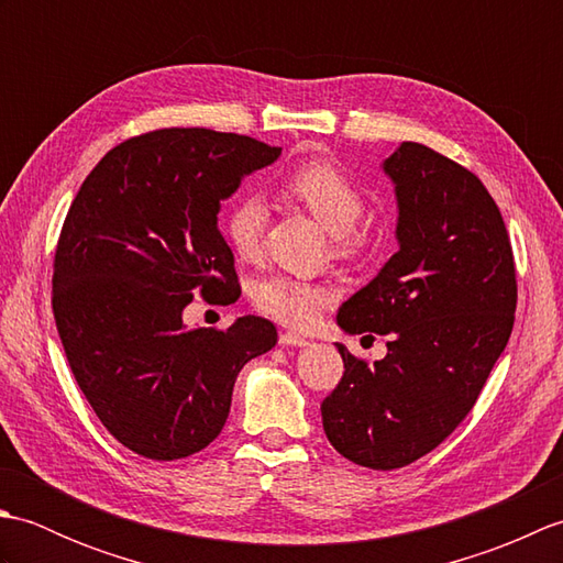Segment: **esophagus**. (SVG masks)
Segmentation results:
<instances>
[{
  "label": "esophagus",
  "mask_w": 563,
  "mask_h": 563,
  "mask_svg": "<svg viewBox=\"0 0 563 563\" xmlns=\"http://www.w3.org/2000/svg\"><path fill=\"white\" fill-rule=\"evenodd\" d=\"M309 341L302 336V333H295V331H285L280 333V345H297V349H302Z\"/></svg>",
  "instance_id": "esophagus-1"
}]
</instances>
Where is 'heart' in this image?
<instances>
[{"mask_svg":"<svg viewBox=\"0 0 563 563\" xmlns=\"http://www.w3.org/2000/svg\"><path fill=\"white\" fill-rule=\"evenodd\" d=\"M285 190L327 227L336 239L341 254H353L361 246V236L353 232V227L361 220L365 202L361 190L336 164L329 159L302 162L285 178ZM266 222L268 210L263 200L242 196L227 208L222 232L239 256L254 258L258 254ZM331 297L333 292L324 283L275 273L256 285L254 305L261 314L280 321V324L307 327L331 302Z\"/></svg>","mask_w":563,"mask_h":563,"instance_id":"1","label":"heart"}]
</instances>
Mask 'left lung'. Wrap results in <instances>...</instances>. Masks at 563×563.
Here are the masks:
<instances>
[{"instance_id":"left-lung-1","label":"left lung","mask_w":563,"mask_h":563,"mask_svg":"<svg viewBox=\"0 0 563 563\" xmlns=\"http://www.w3.org/2000/svg\"><path fill=\"white\" fill-rule=\"evenodd\" d=\"M399 206L394 254L339 309L345 333L389 336L367 365L336 343L343 377L321 401L345 460L399 470L435 450L479 399L516 321L510 236L492 194L418 142L385 162Z\"/></svg>"}]
</instances>
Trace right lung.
I'll return each instance as SVG.
<instances>
[{"mask_svg":"<svg viewBox=\"0 0 563 563\" xmlns=\"http://www.w3.org/2000/svg\"><path fill=\"white\" fill-rule=\"evenodd\" d=\"M280 157L246 135L164 128L113 147L84 178L57 239L53 314L79 389L142 457L200 452L230 416L239 369L278 343L268 319L186 329L200 295L236 300L220 200Z\"/></svg>","mask_w":563,"mask_h":563,"instance_id":"1","label":"right lung"}]
</instances>
